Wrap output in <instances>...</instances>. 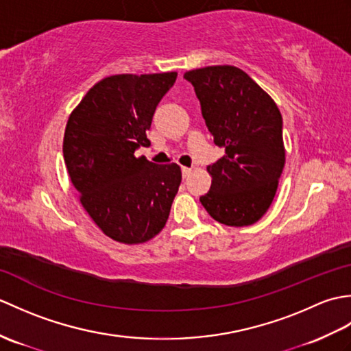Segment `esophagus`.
<instances>
[{"label": "esophagus", "instance_id": "obj_1", "mask_svg": "<svg viewBox=\"0 0 351 351\" xmlns=\"http://www.w3.org/2000/svg\"><path fill=\"white\" fill-rule=\"evenodd\" d=\"M181 170H182V176H184V178H187V176L191 173V169H190V167H182Z\"/></svg>", "mask_w": 351, "mask_h": 351}]
</instances>
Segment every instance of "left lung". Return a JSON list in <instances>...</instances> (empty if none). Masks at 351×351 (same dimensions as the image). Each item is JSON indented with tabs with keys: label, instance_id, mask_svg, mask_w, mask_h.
Returning <instances> with one entry per match:
<instances>
[{
	"label": "left lung",
	"instance_id": "8db88e82",
	"mask_svg": "<svg viewBox=\"0 0 351 351\" xmlns=\"http://www.w3.org/2000/svg\"><path fill=\"white\" fill-rule=\"evenodd\" d=\"M184 78L195 87L214 143L225 149L206 167L213 182L200 204L221 225H253L270 208L285 166L280 111L235 66H208Z\"/></svg>",
	"mask_w": 351,
	"mask_h": 351
}]
</instances>
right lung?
I'll list each match as a JSON object with an SVG mask.
<instances>
[{"mask_svg":"<svg viewBox=\"0 0 351 351\" xmlns=\"http://www.w3.org/2000/svg\"><path fill=\"white\" fill-rule=\"evenodd\" d=\"M178 73L111 75L96 83L72 111L63 156L80 202L111 240L140 244L166 225L182 180L178 164L134 155L151 141L146 131Z\"/></svg>","mask_w":351,"mask_h":351,"instance_id":"add662e5","label":"right lung"}]
</instances>
